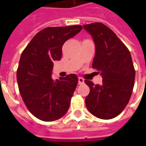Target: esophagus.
<instances>
[{
  "instance_id": "1",
  "label": "esophagus",
  "mask_w": 146,
  "mask_h": 146,
  "mask_svg": "<svg viewBox=\"0 0 146 146\" xmlns=\"http://www.w3.org/2000/svg\"><path fill=\"white\" fill-rule=\"evenodd\" d=\"M78 83H79V84H82L84 83V80L81 78V77H79L78 78Z\"/></svg>"
}]
</instances>
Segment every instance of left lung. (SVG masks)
<instances>
[{
	"mask_svg": "<svg viewBox=\"0 0 146 146\" xmlns=\"http://www.w3.org/2000/svg\"><path fill=\"white\" fill-rule=\"evenodd\" d=\"M95 44L92 67L102 76L101 84L90 80L86 106L94 116L103 119H113L124 110L131 96L135 70L131 55L124 44L113 30L101 23L84 25Z\"/></svg>",
	"mask_w": 146,
	"mask_h": 146,
	"instance_id": "left-lung-1",
	"label": "left lung"
}]
</instances>
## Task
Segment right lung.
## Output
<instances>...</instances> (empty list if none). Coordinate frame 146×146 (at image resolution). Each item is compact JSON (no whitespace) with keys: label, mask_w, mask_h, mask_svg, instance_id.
I'll return each instance as SVG.
<instances>
[{"label":"right lung","mask_w":146,"mask_h":146,"mask_svg":"<svg viewBox=\"0 0 146 146\" xmlns=\"http://www.w3.org/2000/svg\"><path fill=\"white\" fill-rule=\"evenodd\" d=\"M82 29V26L45 28L33 36L21 54L19 89L27 109L37 119L54 121L69 110L78 77L72 73L54 80L51 72L53 62L62 58L64 43Z\"/></svg>","instance_id":"obj_1"}]
</instances>
